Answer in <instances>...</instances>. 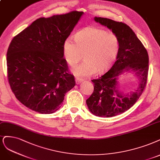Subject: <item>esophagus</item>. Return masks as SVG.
Wrapping results in <instances>:
<instances>
[{"label":"esophagus","mask_w":160,"mask_h":160,"mask_svg":"<svg viewBox=\"0 0 160 160\" xmlns=\"http://www.w3.org/2000/svg\"><path fill=\"white\" fill-rule=\"evenodd\" d=\"M82 81V79H81V78H75V82L76 84H80L81 82Z\"/></svg>","instance_id":"obj_1"}]
</instances>
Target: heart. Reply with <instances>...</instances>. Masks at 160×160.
I'll use <instances>...</instances> for the list:
<instances>
[{"instance_id": "obj_1", "label": "heart", "mask_w": 160, "mask_h": 160, "mask_svg": "<svg viewBox=\"0 0 160 160\" xmlns=\"http://www.w3.org/2000/svg\"><path fill=\"white\" fill-rule=\"evenodd\" d=\"M120 48L118 37L112 33L95 27L86 28L78 32L75 40L71 37L65 40L63 53L66 62L74 66L82 58L85 61L71 69L73 75L87 78L107 71L117 59Z\"/></svg>"}]
</instances>
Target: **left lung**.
<instances>
[{"label": "left lung", "mask_w": 160, "mask_h": 160, "mask_svg": "<svg viewBox=\"0 0 160 160\" xmlns=\"http://www.w3.org/2000/svg\"><path fill=\"white\" fill-rule=\"evenodd\" d=\"M95 21L111 30L120 42L117 60L101 78L93 79L94 91L87 99L89 111L100 117H112L128 111L142 94L146 87L149 58L147 50L135 33L124 23L101 17ZM132 72L137 78L138 86L133 92H123L119 77Z\"/></svg>", "instance_id": "8db88e82"}]
</instances>
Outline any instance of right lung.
Returning <instances> with one entry per match:
<instances>
[{
  "mask_svg": "<svg viewBox=\"0 0 160 160\" xmlns=\"http://www.w3.org/2000/svg\"><path fill=\"white\" fill-rule=\"evenodd\" d=\"M83 13L40 18L11 41L7 54L8 82L16 98L32 111H57L65 93L75 85L63 44Z\"/></svg>",
  "mask_w": 160,
  "mask_h": 160,
  "instance_id": "add662e5",
  "label": "right lung"
}]
</instances>
